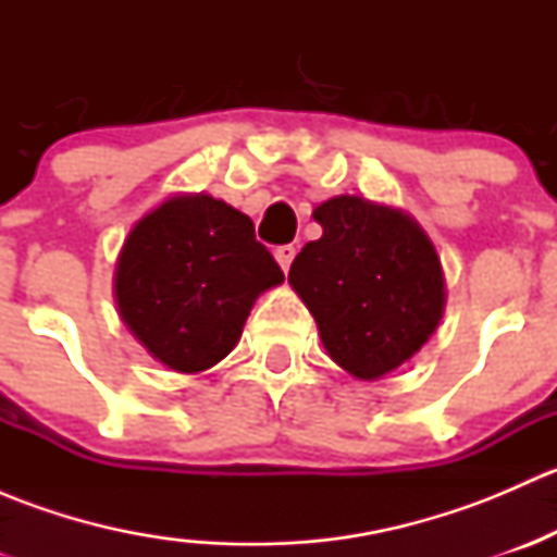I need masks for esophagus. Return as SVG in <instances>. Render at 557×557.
I'll use <instances>...</instances> for the list:
<instances>
[{
  "mask_svg": "<svg viewBox=\"0 0 557 557\" xmlns=\"http://www.w3.org/2000/svg\"><path fill=\"white\" fill-rule=\"evenodd\" d=\"M274 258H277V263L283 267V272H288L290 263H294V258H296V247L294 245H280L277 250H274Z\"/></svg>",
  "mask_w": 557,
  "mask_h": 557,
  "instance_id": "esophagus-1",
  "label": "esophagus"
}]
</instances>
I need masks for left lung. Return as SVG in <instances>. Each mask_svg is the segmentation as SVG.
Segmentation results:
<instances>
[{
  "instance_id": "8db88e82",
  "label": "left lung",
  "mask_w": 557,
  "mask_h": 557,
  "mask_svg": "<svg viewBox=\"0 0 557 557\" xmlns=\"http://www.w3.org/2000/svg\"><path fill=\"white\" fill-rule=\"evenodd\" d=\"M312 215L323 237L294 258L290 288L345 372L385 377L429 342L445 312L436 247L407 212L361 196H334Z\"/></svg>"
}]
</instances>
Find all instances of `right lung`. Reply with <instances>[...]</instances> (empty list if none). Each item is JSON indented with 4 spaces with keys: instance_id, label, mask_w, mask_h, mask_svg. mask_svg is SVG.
Segmentation results:
<instances>
[{
    "instance_id": "add662e5",
    "label": "right lung",
    "mask_w": 557,
    "mask_h": 557,
    "mask_svg": "<svg viewBox=\"0 0 557 557\" xmlns=\"http://www.w3.org/2000/svg\"><path fill=\"white\" fill-rule=\"evenodd\" d=\"M283 280L245 212L207 194H177L123 243L115 301L156 361L196 374L234 350L252 301Z\"/></svg>"
}]
</instances>
